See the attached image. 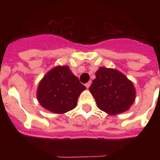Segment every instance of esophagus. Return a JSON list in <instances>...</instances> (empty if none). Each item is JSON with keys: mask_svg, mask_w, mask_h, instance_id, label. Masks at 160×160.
Returning <instances> with one entry per match:
<instances>
[{"mask_svg": "<svg viewBox=\"0 0 160 160\" xmlns=\"http://www.w3.org/2000/svg\"><path fill=\"white\" fill-rule=\"evenodd\" d=\"M90 85H91V81H90V82H88L87 83H86V84H85V86H86V87H87V88H89Z\"/></svg>", "mask_w": 160, "mask_h": 160, "instance_id": "34e87169", "label": "esophagus"}]
</instances>
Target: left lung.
<instances>
[{"label": "left lung", "instance_id": "obj_1", "mask_svg": "<svg viewBox=\"0 0 160 160\" xmlns=\"http://www.w3.org/2000/svg\"><path fill=\"white\" fill-rule=\"evenodd\" d=\"M90 87L98 107L108 114L115 115L128 111L135 99L132 82L118 70L100 67Z\"/></svg>", "mask_w": 160, "mask_h": 160}]
</instances>
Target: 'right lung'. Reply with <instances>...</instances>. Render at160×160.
I'll use <instances>...</instances> for the list:
<instances>
[{
    "label": "right lung",
    "mask_w": 160,
    "mask_h": 160,
    "mask_svg": "<svg viewBox=\"0 0 160 160\" xmlns=\"http://www.w3.org/2000/svg\"><path fill=\"white\" fill-rule=\"evenodd\" d=\"M86 89L67 66L49 70L41 80L37 98L42 107L55 114H64L75 108L79 95Z\"/></svg>",
    "instance_id": "1"
}]
</instances>
